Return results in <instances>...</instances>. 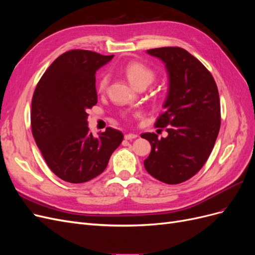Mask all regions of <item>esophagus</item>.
Here are the masks:
<instances>
[{
  "label": "esophagus",
  "mask_w": 255,
  "mask_h": 255,
  "mask_svg": "<svg viewBox=\"0 0 255 255\" xmlns=\"http://www.w3.org/2000/svg\"><path fill=\"white\" fill-rule=\"evenodd\" d=\"M125 138H126L127 140H133V139H135V138H137V135H136V134L129 133V134H126V135H125Z\"/></svg>",
  "instance_id": "1"
}]
</instances>
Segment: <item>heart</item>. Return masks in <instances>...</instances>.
<instances>
[{
	"label": "heart",
	"instance_id": "obj_1",
	"mask_svg": "<svg viewBox=\"0 0 255 255\" xmlns=\"http://www.w3.org/2000/svg\"><path fill=\"white\" fill-rule=\"evenodd\" d=\"M123 72L127 75L128 81L137 88L146 87L155 78V73H154L152 69L140 63V61H130V63H128L123 67ZM109 73H103L98 81V90L100 92H104L107 85H109Z\"/></svg>",
	"mask_w": 255,
	"mask_h": 255
}]
</instances>
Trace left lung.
Masks as SVG:
<instances>
[{"label":"left lung","instance_id":"obj_1","mask_svg":"<svg viewBox=\"0 0 255 255\" xmlns=\"http://www.w3.org/2000/svg\"><path fill=\"white\" fill-rule=\"evenodd\" d=\"M165 63L169 91L156 128H166L168 136L155 133L141 137L151 143L145 170L166 184L189 180L203 167L220 129V100L211 72L190 53L179 47L146 51Z\"/></svg>","mask_w":255,"mask_h":255}]
</instances>
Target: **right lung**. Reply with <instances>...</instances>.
<instances>
[{"mask_svg":"<svg viewBox=\"0 0 255 255\" xmlns=\"http://www.w3.org/2000/svg\"><path fill=\"white\" fill-rule=\"evenodd\" d=\"M113 57L67 51L45 70L34 91L33 136L51 171L66 182L85 183L101 174L123 140L116 128H107L95 138L87 127V110L98 102L96 71Z\"/></svg>","mask_w":255,"mask_h":255,"instance_id":"right-lung-1","label":"right lung"}]
</instances>
